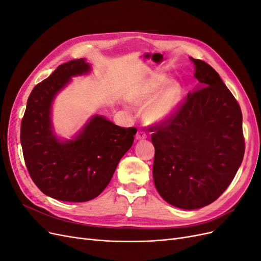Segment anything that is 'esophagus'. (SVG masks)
Returning a JSON list of instances; mask_svg holds the SVG:
<instances>
[{"mask_svg": "<svg viewBox=\"0 0 261 261\" xmlns=\"http://www.w3.org/2000/svg\"><path fill=\"white\" fill-rule=\"evenodd\" d=\"M146 138H147V134L144 130L139 129L136 134V139L137 140H143V139H146Z\"/></svg>", "mask_w": 261, "mask_h": 261, "instance_id": "1", "label": "esophagus"}]
</instances>
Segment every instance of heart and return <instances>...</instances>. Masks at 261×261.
<instances>
[{
    "instance_id": "b5f03b06",
    "label": "heart",
    "mask_w": 261,
    "mask_h": 261,
    "mask_svg": "<svg viewBox=\"0 0 261 261\" xmlns=\"http://www.w3.org/2000/svg\"><path fill=\"white\" fill-rule=\"evenodd\" d=\"M168 77L158 75L139 93L137 101L141 105H152L147 109V117L153 123L168 121L176 112L181 98L178 84L171 83Z\"/></svg>"
}]
</instances>
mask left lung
Masks as SVG:
<instances>
[{"label": "left lung", "instance_id": "obj_1", "mask_svg": "<svg viewBox=\"0 0 261 261\" xmlns=\"http://www.w3.org/2000/svg\"><path fill=\"white\" fill-rule=\"evenodd\" d=\"M189 60L198 84L174 115L151 128L152 175L165 201L194 210L218 199L231 184L245 143L238 101L209 64Z\"/></svg>", "mask_w": 261, "mask_h": 261}]
</instances>
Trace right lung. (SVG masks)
<instances>
[{
    "instance_id": "1",
    "label": "right lung",
    "mask_w": 261,
    "mask_h": 261,
    "mask_svg": "<svg viewBox=\"0 0 261 261\" xmlns=\"http://www.w3.org/2000/svg\"><path fill=\"white\" fill-rule=\"evenodd\" d=\"M91 69L86 59L60 65L31 91L21 121L20 143L29 174L44 195L62 201H88L103 192L137 132L94 114L70 139L55 134L54 99L73 77Z\"/></svg>"
}]
</instances>
